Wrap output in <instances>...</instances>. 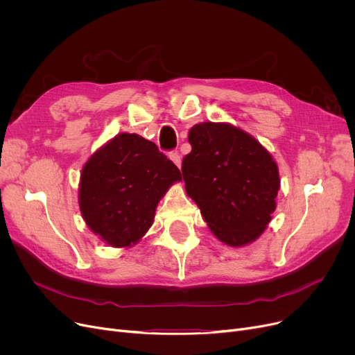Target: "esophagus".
I'll return each instance as SVG.
<instances>
[{"mask_svg": "<svg viewBox=\"0 0 355 355\" xmlns=\"http://www.w3.org/2000/svg\"><path fill=\"white\" fill-rule=\"evenodd\" d=\"M168 157H170V159L180 168L181 166V155L177 153V151H173V153H170V155H168Z\"/></svg>", "mask_w": 355, "mask_h": 355, "instance_id": "esophagus-1", "label": "esophagus"}]
</instances>
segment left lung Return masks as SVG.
I'll use <instances>...</instances> for the list:
<instances>
[{"instance_id":"8db88e82","label":"left lung","mask_w":355,"mask_h":355,"mask_svg":"<svg viewBox=\"0 0 355 355\" xmlns=\"http://www.w3.org/2000/svg\"><path fill=\"white\" fill-rule=\"evenodd\" d=\"M182 159L185 191L218 240L239 248L256 240L276 209L277 165L253 137L227 123L194 125Z\"/></svg>"}]
</instances>
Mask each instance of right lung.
<instances>
[{"instance_id":"right-lung-1","label":"right lung","mask_w":355,"mask_h":355,"mask_svg":"<svg viewBox=\"0 0 355 355\" xmlns=\"http://www.w3.org/2000/svg\"><path fill=\"white\" fill-rule=\"evenodd\" d=\"M180 180L178 168L154 142L121 134L85 164L80 211L107 245L129 246L151 227L159 198Z\"/></svg>"}]
</instances>
